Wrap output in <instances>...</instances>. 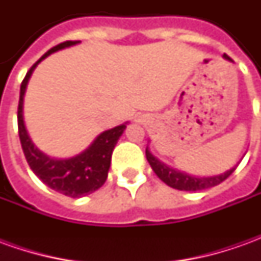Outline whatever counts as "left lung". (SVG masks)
<instances>
[{
	"label": "left lung",
	"mask_w": 261,
	"mask_h": 261,
	"mask_svg": "<svg viewBox=\"0 0 261 261\" xmlns=\"http://www.w3.org/2000/svg\"><path fill=\"white\" fill-rule=\"evenodd\" d=\"M225 59L230 60L226 54H224ZM147 159L152 170L156 173L159 179L165 181L168 186L177 189V190H183V192H197V190H205L210 187L218 186L219 183H222L225 179H228L235 169L238 168V165L233 166L232 169L226 170L225 173L218 176H211V177H196V176H189L186 173H181L179 170L170 169L169 166H166L162 162H159L158 159L153 156L152 153H149V151H145Z\"/></svg>",
	"instance_id": "1"
}]
</instances>
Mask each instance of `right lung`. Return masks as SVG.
Segmentation results:
<instances>
[{
  "instance_id": "right-lung-1",
  "label": "right lung",
  "mask_w": 261,
  "mask_h": 261,
  "mask_svg": "<svg viewBox=\"0 0 261 261\" xmlns=\"http://www.w3.org/2000/svg\"><path fill=\"white\" fill-rule=\"evenodd\" d=\"M76 43L80 42L68 40V42L60 43L53 48H50L47 53L43 54L42 57L32 65L20 84L19 105H18V133H19L20 145H22L25 158L31 169L46 186L72 198L88 196L91 193L96 192L97 189H100L105 185V181L108 179L109 168H110L112 152H113L116 142L124 131L125 124L117 125L112 130L102 133L92 142L91 147L74 158L54 159L48 158L47 155L40 152L32 144V140L28 136L25 124H23L22 108H23V96H25L28 81L31 78L33 69L36 68V65L54 51L74 46Z\"/></svg>"
}]
</instances>
